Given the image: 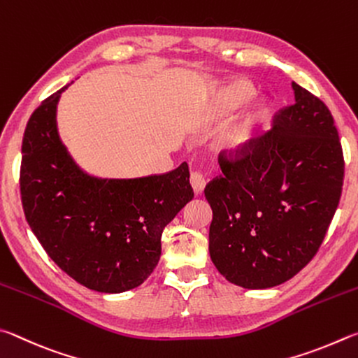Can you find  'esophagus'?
<instances>
[{"instance_id": "1", "label": "esophagus", "mask_w": 358, "mask_h": 358, "mask_svg": "<svg viewBox=\"0 0 358 358\" xmlns=\"http://www.w3.org/2000/svg\"><path fill=\"white\" fill-rule=\"evenodd\" d=\"M190 184H192V187H193V190H195V193L198 195V193H201V192L204 190V187H206V178H204V176H203L201 173H198V171L192 173V176H190Z\"/></svg>"}]
</instances>
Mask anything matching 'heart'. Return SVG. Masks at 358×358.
I'll use <instances>...</instances> for the list:
<instances>
[{"label": "heart", "instance_id": "1", "mask_svg": "<svg viewBox=\"0 0 358 358\" xmlns=\"http://www.w3.org/2000/svg\"><path fill=\"white\" fill-rule=\"evenodd\" d=\"M250 94H252V90L247 85H231L222 92L220 99H218L217 113L220 116L228 115L236 106L245 102L250 97ZM250 136H252V124H250V121L236 124L218 136V148L222 150H227V152H237V150H242L247 146Z\"/></svg>", "mask_w": 358, "mask_h": 358}]
</instances>
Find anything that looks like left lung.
Wrapping results in <instances>:
<instances>
[{
	"instance_id": "8db88e82",
	"label": "left lung",
	"mask_w": 358,
	"mask_h": 358,
	"mask_svg": "<svg viewBox=\"0 0 358 358\" xmlns=\"http://www.w3.org/2000/svg\"><path fill=\"white\" fill-rule=\"evenodd\" d=\"M296 102L206 185L212 208L210 259L229 283L267 289L313 259L335 215L344 159L327 106L292 81Z\"/></svg>"
}]
</instances>
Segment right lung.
<instances>
[{
	"label": "right lung",
	"mask_w": 358,
	"mask_h": 358,
	"mask_svg": "<svg viewBox=\"0 0 358 358\" xmlns=\"http://www.w3.org/2000/svg\"><path fill=\"white\" fill-rule=\"evenodd\" d=\"M67 86L43 100L24 129V217L55 264L80 285L106 294L134 289L159 264L163 229L193 199L189 165L135 179L85 173L56 125Z\"/></svg>",
	"instance_id": "1"
}]
</instances>
